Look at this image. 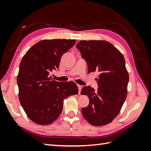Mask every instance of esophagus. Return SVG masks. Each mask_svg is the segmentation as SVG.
I'll return each mask as SVG.
<instances>
[{
	"mask_svg": "<svg viewBox=\"0 0 151 151\" xmlns=\"http://www.w3.org/2000/svg\"><path fill=\"white\" fill-rule=\"evenodd\" d=\"M77 87H78V89H79V94H80L81 93V90L82 89V86L81 85H77Z\"/></svg>",
	"mask_w": 151,
	"mask_h": 151,
	"instance_id": "34e87169",
	"label": "esophagus"
}]
</instances>
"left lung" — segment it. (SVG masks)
Instances as JSON below:
<instances>
[{"label": "left lung", "instance_id": "1", "mask_svg": "<svg viewBox=\"0 0 151 151\" xmlns=\"http://www.w3.org/2000/svg\"><path fill=\"white\" fill-rule=\"evenodd\" d=\"M88 63V73L96 72L97 91L85 86L81 94L87 95L89 104L82 108L84 119L94 126L111 123L119 114L127 95L129 75L122 53L104 40H82L76 45Z\"/></svg>", "mask_w": 151, "mask_h": 151}]
</instances>
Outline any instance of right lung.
<instances>
[{"label": "right lung", "instance_id": "1", "mask_svg": "<svg viewBox=\"0 0 151 151\" xmlns=\"http://www.w3.org/2000/svg\"><path fill=\"white\" fill-rule=\"evenodd\" d=\"M76 42L66 39L41 40L22 58L17 77L19 99L26 115L36 124H51L60 115L63 100L78 94L73 81L58 82L50 76Z\"/></svg>", "mask_w": 151, "mask_h": 151}]
</instances>
